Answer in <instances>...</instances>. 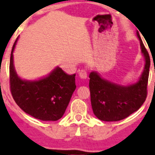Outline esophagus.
Here are the masks:
<instances>
[{"instance_id":"1","label":"esophagus","mask_w":155,"mask_h":155,"mask_svg":"<svg viewBox=\"0 0 155 155\" xmlns=\"http://www.w3.org/2000/svg\"><path fill=\"white\" fill-rule=\"evenodd\" d=\"M79 75H80V77L81 79H86L87 76V71L85 70V69H81L80 71V72H79Z\"/></svg>"}]
</instances>
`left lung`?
Masks as SVG:
<instances>
[{
  "mask_svg": "<svg viewBox=\"0 0 155 155\" xmlns=\"http://www.w3.org/2000/svg\"><path fill=\"white\" fill-rule=\"evenodd\" d=\"M137 35L146 60L144 71L137 83L123 86L102 79L95 71L89 74L92 108L100 120L117 121L125 119L138 110L147 99L150 58L138 32Z\"/></svg>",
  "mask_w": 155,
  "mask_h": 155,
  "instance_id": "obj_1",
  "label": "left lung"
}]
</instances>
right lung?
Here are the masks:
<instances>
[{"label":"right lung","instance_id":"add662e5","mask_svg":"<svg viewBox=\"0 0 155 155\" xmlns=\"http://www.w3.org/2000/svg\"><path fill=\"white\" fill-rule=\"evenodd\" d=\"M13 46L9 63L11 94L25 113L41 120H58L66 111L75 91V74L68 75L56 68L48 76L36 81L23 80L18 77L13 66Z\"/></svg>","mask_w":155,"mask_h":155}]
</instances>
